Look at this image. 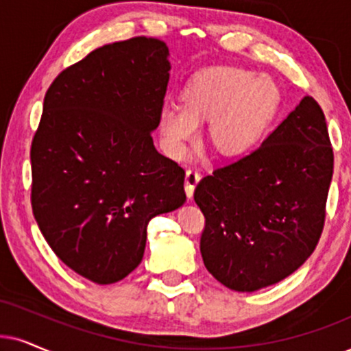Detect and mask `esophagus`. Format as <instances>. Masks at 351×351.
I'll use <instances>...</instances> for the list:
<instances>
[{"label": "esophagus", "instance_id": "obj_1", "mask_svg": "<svg viewBox=\"0 0 351 351\" xmlns=\"http://www.w3.org/2000/svg\"><path fill=\"white\" fill-rule=\"evenodd\" d=\"M199 181H201V173H199L196 168H189V170H186L184 191H186V194H188L189 199L193 197L194 188H196V184L199 183Z\"/></svg>", "mask_w": 351, "mask_h": 351}]
</instances>
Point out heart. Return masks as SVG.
<instances>
[{"label":"heart","mask_w":351,"mask_h":351,"mask_svg":"<svg viewBox=\"0 0 351 351\" xmlns=\"http://www.w3.org/2000/svg\"><path fill=\"white\" fill-rule=\"evenodd\" d=\"M277 82L267 74L245 68L208 69L197 74L183 90V105H165L160 112V132L168 154L184 158L208 123L214 149L238 157L254 147L277 108Z\"/></svg>","instance_id":"b5f03b06"}]
</instances>
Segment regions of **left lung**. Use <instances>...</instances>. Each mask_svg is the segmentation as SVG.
I'll return each instance as SVG.
<instances>
[{
  "label": "left lung",
  "mask_w": 351,
  "mask_h": 351,
  "mask_svg": "<svg viewBox=\"0 0 351 351\" xmlns=\"http://www.w3.org/2000/svg\"><path fill=\"white\" fill-rule=\"evenodd\" d=\"M332 173L326 117L304 97L259 149L196 186L208 272L230 290L256 291L300 269L321 238Z\"/></svg>",
  "instance_id": "1"
}]
</instances>
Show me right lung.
I'll use <instances>...</instances> for the list:
<instances>
[{
    "label": "right lung",
    "instance_id": "obj_1",
    "mask_svg": "<svg viewBox=\"0 0 351 351\" xmlns=\"http://www.w3.org/2000/svg\"><path fill=\"white\" fill-rule=\"evenodd\" d=\"M165 42L132 37L58 74L30 147L32 210L63 263L108 285L141 264L147 225L186 201L184 170L155 149L170 79Z\"/></svg>",
    "mask_w": 351,
    "mask_h": 351
}]
</instances>
